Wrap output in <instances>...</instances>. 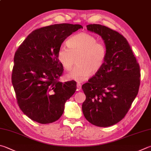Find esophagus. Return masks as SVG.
I'll return each instance as SVG.
<instances>
[{
    "instance_id": "esophagus-1",
    "label": "esophagus",
    "mask_w": 151,
    "mask_h": 151,
    "mask_svg": "<svg viewBox=\"0 0 151 151\" xmlns=\"http://www.w3.org/2000/svg\"><path fill=\"white\" fill-rule=\"evenodd\" d=\"M76 86H77V89L81 90L82 85H81V84L80 83H77V84H76Z\"/></svg>"
}]
</instances>
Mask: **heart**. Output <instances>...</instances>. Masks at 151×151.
<instances>
[{
  "label": "heart",
  "mask_w": 151,
  "mask_h": 151,
  "mask_svg": "<svg viewBox=\"0 0 151 151\" xmlns=\"http://www.w3.org/2000/svg\"><path fill=\"white\" fill-rule=\"evenodd\" d=\"M67 45H61L57 57L63 67L69 70L75 63L78 65L67 75V77L77 81L88 78L90 74L99 72L105 65L108 47L104 42H98L96 37L82 32L71 37Z\"/></svg>",
  "instance_id": "b5f03b06"
}]
</instances>
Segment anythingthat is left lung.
I'll return each instance as SVG.
<instances>
[{
    "label": "left lung",
    "mask_w": 151,
    "mask_h": 151,
    "mask_svg": "<svg viewBox=\"0 0 151 151\" xmlns=\"http://www.w3.org/2000/svg\"><path fill=\"white\" fill-rule=\"evenodd\" d=\"M87 29L100 35L108 47L105 65L82 86L86 95L83 114L98 127H109L124 118L138 94L140 67L127 40L121 34L100 24Z\"/></svg>",
    "instance_id": "left-lung-1"
}]
</instances>
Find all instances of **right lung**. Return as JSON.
I'll list each match as a JSON object with an SVG mask.
<instances>
[{
	"instance_id": "1",
	"label": "right lung",
	"mask_w": 151,
	"mask_h": 151,
	"mask_svg": "<svg viewBox=\"0 0 151 151\" xmlns=\"http://www.w3.org/2000/svg\"><path fill=\"white\" fill-rule=\"evenodd\" d=\"M82 28L59 24L35 29L16 50L12 83L19 108L33 121L47 124L58 120L75 92V81H59L64 69L57 52L68 36Z\"/></svg>"
}]
</instances>
